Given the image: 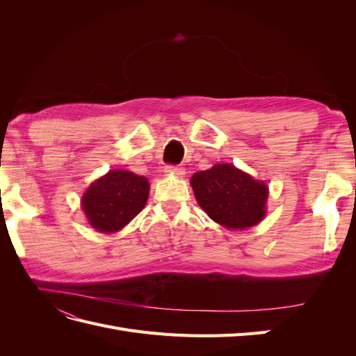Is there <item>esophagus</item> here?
<instances>
[{
	"label": "esophagus",
	"instance_id": "esophagus-1",
	"mask_svg": "<svg viewBox=\"0 0 356 356\" xmlns=\"http://www.w3.org/2000/svg\"><path fill=\"white\" fill-rule=\"evenodd\" d=\"M165 172H166V174L175 175V177H179V178L186 175V170H184V168H181V166H174V165H168V166H165Z\"/></svg>",
	"mask_w": 356,
	"mask_h": 356
}]
</instances>
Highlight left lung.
Instances as JSON below:
<instances>
[{
  "instance_id": "8db88e82",
  "label": "left lung",
  "mask_w": 356,
  "mask_h": 356,
  "mask_svg": "<svg viewBox=\"0 0 356 356\" xmlns=\"http://www.w3.org/2000/svg\"><path fill=\"white\" fill-rule=\"evenodd\" d=\"M190 184L199 207L229 230H245L266 215L268 187L229 163L196 172Z\"/></svg>"
}]
</instances>
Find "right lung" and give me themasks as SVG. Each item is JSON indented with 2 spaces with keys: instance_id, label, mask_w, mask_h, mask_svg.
<instances>
[{
  "instance_id": "add662e5",
  "label": "right lung",
  "mask_w": 356,
  "mask_h": 356,
  "mask_svg": "<svg viewBox=\"0 0 356 356\" xmlns=\"http://www.w3.org/2000/svg\"><path fill=\"white\" fill-rule=\"evenodd\" d=\"M148 191L149 184L145 177L113 169L84 191L81 208L93 229L101 233H115L144 209Z\"/></svg>"
}]
</instances>
